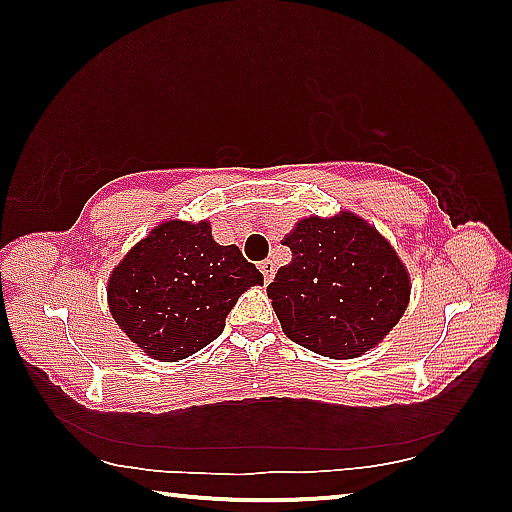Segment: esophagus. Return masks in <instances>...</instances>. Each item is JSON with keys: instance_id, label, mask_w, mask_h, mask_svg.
Instances as JSON below:
<instances>
[{"instance_id": "1", "label": "esophagus", "mask_w": 512, "mask_h": 512, "mask_svg": "<svg viewBox=\"0 0 512 512\" xmlns=\"http://www.w3.org/2000/svg\"><path fill=\"white\" fill-rule=\"evenodd\" d=\"M259 271H262V275H264V282H271L273 277H275V264H273V259H264V262L259 264Z\"/></svg>"}]
</instances>
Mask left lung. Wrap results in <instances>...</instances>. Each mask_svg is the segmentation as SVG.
I'll return each instance as SVG.
<instances>
[{"label": "left lung", "mask_w": 512, "mask_h": 512, "mask_svg": "<svg viewBox=\"0 0 512 512\" xmlns=\"http://www.w3.org/2000/svg\"><path fill=\"white\" fill-rule=\"evenodd\" d=\"M291 264L268 298L284 334L323 357L354 359L384 339L409 305V273L359 216L302 219L284 239Z\"/></svg>", "instance_id": "8db88e82"}]
</instances>
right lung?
<instances>
[{
	"label": "right lung",
	"instance_id": "obj_1",
	"mask_svg": "<svg viewBox=\"0 0 512 512\" xmlns=\"http://www.w3.org/2000/svg\"><path fill=\"white\" fill-rule=\"evenodd\" d=\"M264 275L203 223L167 221L124 257L108 282L110 311L149 357L178 361L219 339L241 293Z\"/></svg>",
	"mask_w": 512,
	"mask_h": 512
}]
</instances>
